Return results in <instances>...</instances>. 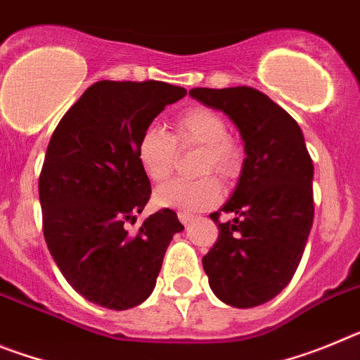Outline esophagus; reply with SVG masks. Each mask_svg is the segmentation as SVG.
Listing matches in <instances>:
<instances>
[{"mask_svg": "<svg viewBox=\"0 0 360 360\" xmlns=\"http://www.w3.org/2000/svg\"><path fill=\"white\" fill-rule=\"evenodd\" d=\"M193 218H195V216L189 214V212H178V219H180L184 225L191 224V221H193Z\"/></svg>", "mask_w": 360, "mask_h": 360, "instance_id": "34e87169", "label": "esophagus"}]
</instances>
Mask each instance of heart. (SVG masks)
<instances>
[{
    "label": "heart",
    "instance_id": "obj_1",
    "mask_svg": "<svg viewBox=\"0 0 360 360\" xmlns=\"http://www.w3.org/2000/svg\"><path fill=\"white\" fill-rule=\"evenodd\" d=\"M173 136L158 126H148L136 141V160L146 176L162 182L173 173L178 148H202L198 173H216L221 178L236 176L240 171V149L227 136L224 117L209 108H189L174 120ZM221 198L218 180L205 176L196 182L173 180L155 191V203L164 209L198 212L211 209Z\"/></svg>",
    "mask_w": 360,
    "mask_h": 360
}]
</instances>
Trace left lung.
<instances>
[{"label": "left lung", "instance_id": "obj_1", "mask_svg": "<svg viewBox=\"0 0 360 360\" xmlns=\"http://www.w3.org/2000/svg\"><path fill=\"white\" fill-rule=\"evenodd\" d=\"M189 95L221 111L241 135L245 160L238 186L211 218L219 236L203 256V270L219 301L252 308L290 283L314 224V164L299 124L265 94L238 88H195Z\"/></svg>", "mask_w": 360, "mask_h": 360}]
</instances>
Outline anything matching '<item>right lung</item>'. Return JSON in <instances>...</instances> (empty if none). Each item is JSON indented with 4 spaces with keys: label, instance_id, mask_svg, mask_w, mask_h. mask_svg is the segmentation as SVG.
Returning a JSON list of instances; mask_svg holds the SVG:
<instances>
[{
    "label": "right lung",
    "instance_id": "right-lung-1",
    "mask_svg": "<svg viewBox=\"0 0 360 360\" xmlns=\"http://www.w3.org/2000/svg\"><path fill=\"white\" fill-rule=\"evenodd\" d=\"M186 95V88L160 81H98L50 139L39 176L44 240L73 290L98 307L144 303L171 240L184 231L171 209L146 218L133 234L126 221L141 214L151 195L136 141Z\"/></svg>",
    "mask_w": 360,
    "mask_h": 360
}]
</instances>
